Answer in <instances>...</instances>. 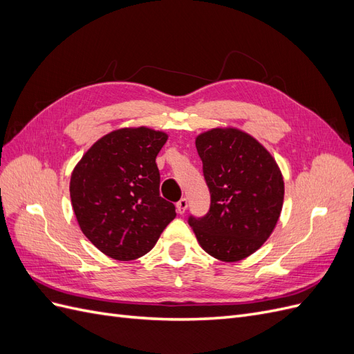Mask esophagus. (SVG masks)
<instances>
[{
  "mask_svg": "<svg viewBox=\"0 0 354 354\" xmlns=\"http://www.w3.org/2000/svg\"><path fill=\"white\" fill-rule=\"evenodd\" d=\"M177 212L178 214H185L186 209H187V199L186 198H181L178 202H177Z\"/></svg>",
  "mask_w": 354,
  "mask_h": 354,
  "instance_id": "34e87169",
  "label": "esophagus"
}]
</instances>
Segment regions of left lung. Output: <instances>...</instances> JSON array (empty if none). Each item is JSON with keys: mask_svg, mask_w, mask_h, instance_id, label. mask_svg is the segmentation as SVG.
I'll use <instances>...</instances> for the list:
<instances>
[{"mask_svg": "<svg viewBox=\"0 0 354 354\" xmlns=\"http://www.w3.org/2000/svg\"><path fill=\"white\" fill-rule=\"evenodd\" d=\"M209 211L189 217L199 245L214 259L239 261L269 239L283 205V177L267 149L238 128L196 137Z\"/></svg>", "mask_w": 354, "mask_h": 354, "instance_id": "left-lung-1", "label": "left lung"}]
</instances>
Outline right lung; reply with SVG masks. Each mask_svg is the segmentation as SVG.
Instances as JSON below:
<instances>
[{"label":"right lung","mask_w":354,"mask_h":354,"mask_svg":"<svg viewBox=\"0 0 354 354\" xmlns=\"http://www.w3.org/2000/svg\"><path fill=\"white\" fill-rule=\"evenodd\" d=\"M167 138L147 127L120 128L95 142L72 171L71 201L80 227L111 259L145 255L176 217L174 203L159 195L155 162Z\"/></svg>","instance_id":"right-lung-1"}]
</instances>
